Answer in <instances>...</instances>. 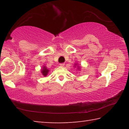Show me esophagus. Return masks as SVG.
Returning a JSON list of instances; mask_svg holds the SVG:
<instances>
[{"instance_id":"1","label":"esophagus","mask_w":129,"mask_h":129,"mask_svg":"<svg viewBox=\"0 0 129 129\" xmlns=\"http://www.w3.org/2000/svg\"><path fill=\"white\" fill-rule=\"evenodd\" d=\"M64 65H65V64H64V63H62V64H60V67H64Z\"/></svg>"}]
</instances>
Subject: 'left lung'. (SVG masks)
Returning a JSON list of instances; mask_svg holds the SVG:
<instances>
[{
  "label": "left lung",
  "mask_w": 129,
  "mask_h": 129,
  "mask_svg": "<svg viewBox=\"0 0 129 129\" xmlns=\"http://www.w3.org/2000/svg\"><path fill=\"white\" fill-rule=\"evenodd\" d=\"M74 66H75L74 67L76 68V70H77V71H81V66H80L78 63H75V65H74Z\"/></svg>",
  "instance_id": "left-lung-1"
}]
</instances>
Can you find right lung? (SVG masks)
Here are the masks:
<instances>
[{"instance_id": "add662e5", "label": "right lung", "mask_w": 129, "mask_h": 129, "mask_svg": "<svg viewBox=\"0 0 129 129\" xmlns=\"http://www.w3.org/2000/svg\"><path fill=\"white\" fill-rule=\"evenodd\" d=\"M49 72V70L47 68L46 66H44L42 67V68L41 69V73L43 76L44 77H46V76L48 75Z\"/></svg>"}]
</instances>
